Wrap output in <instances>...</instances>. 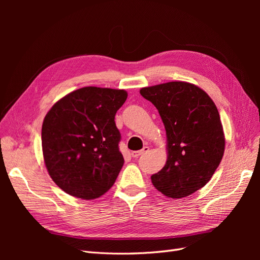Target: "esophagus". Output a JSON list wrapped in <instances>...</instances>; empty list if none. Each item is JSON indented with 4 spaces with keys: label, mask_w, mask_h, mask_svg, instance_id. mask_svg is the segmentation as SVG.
Segmentation results:
<instances>
[{
    "label": "esophagus",
    "mask_w": 260,
    "mask_h": 260,
    "mask_svg": "<svg viewBox=\"0 0 260 260\" xmlns=\"http://www.w3.org/2000/svg\"><path fill=\"white\" fill-rule=\"evenodd\" d=\"M148 149H149V147H148V146H144L142 149H141V151L132 152V153H131V155H132V157H135V158H138V157L142 156L144 153H146V152L148 151Z\"/></svg>",
    "instance_id": "1"
}]
</instances>
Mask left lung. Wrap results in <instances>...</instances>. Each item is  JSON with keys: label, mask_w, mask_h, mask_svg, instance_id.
<instances>
[{"label": "left lung", "mask_w": 260, "mask_h": 260, "mask_svg": "<svg viewBox=\"0 0 260 260\" xmlns=\"http://www.w3.org/2000/svg\"><path fill=\"white\" fill-rule=\"evenodd\" d=\"M158 109L167 136L168 157L151 177L164 195L181 199L206 185L224 152V135L218 109L199 86L171 81L140 90Z\"/></svg>", "instance_id": "1"}]
</instances>
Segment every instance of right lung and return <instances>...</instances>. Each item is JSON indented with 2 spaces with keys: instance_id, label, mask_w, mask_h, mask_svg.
I'll use <instances>...</instances> for the list:
<instances>
[{
  "instance_id": "add662e5",
  "label": "right lung",
  "mask_w": 260,
  "mask_h": 260,
  "mask_svg": "<svg viewBox=\"0 0 260 260\" xmlns=\"http://www.w3.org/2000/svg\"><path fill=\"white\" fill-rule=\"evenodd\" d=\"M128 93L85 86L53 105L42 124V151L50 177L62 191L94 200L113 186L123 166L115 115Z\"/></svg>"
}]
</instances>
